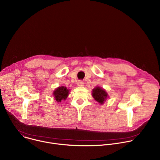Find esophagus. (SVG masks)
<instances>
[{"label": "esophagus", "mask_w": 160, "mask_h": 160, "mask_svg": "<svg viewBox=\"0 0 160 160\" xmlns=\"http://www.w3.org/2000/svg\"><path fill=\"white\" fill-rule=\"evenodd\" d=\"M77 85L78 86H83L84 85V82L82 80H78L77 82Z\"/></svg>", "instance_id": "1"}]
</instances>
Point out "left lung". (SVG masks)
I'll return each mask as SVG.
<instances>
[{
	"instance_id": "1",
	"label": "left lung",
	"mask_w": 160,
	"mask_h": 160,
	"mask_svg": "<svg viewBox=\"0 0 160 160\" xmlns=\"http://www.w3.org/2000/svg\"><path fill=\"white\" fill-rule=\"evenodd\" d=\"M92 94L94 99L100 104H103L108 98V94L106 91L99 87L93 89Z\"/></svg>"
}]
</instances>
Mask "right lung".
<instances>
[{
    "label": "right lung",
    "mask_w": 160,
    "mask_h": 160,
    "mask_svg": "<svg viewBox=\"0 0 160 160\" xmlns=\"http://www.w3.org/2000/svg\"><path fill=\"white\" fill-rule=\"evenodd\" d=\"M69 94V90L65 87H59L54 91V96L57 102H61L62 100H65Z\"/></svg>",
    "instance_id": "obj_1"
}]
</instances>
